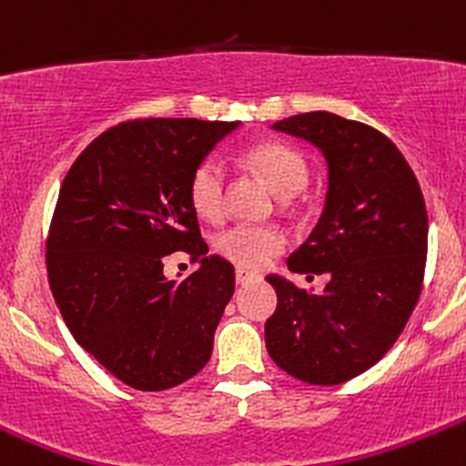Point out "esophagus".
I'll list each match as a JSON object with an SVG mask.
<instances>
[{
  "label": "esophagus",
  "mask_w": 466,
  "mask_h": 466,
  "mask_svg": "<svg viewBox=\"0 0 466 466\" xmlns=\"http://www.w3.org/2000/svg\"><path fill=\"white\" fill-rule=\"evenodd\" d=\"M237 284H248V282H252V279H257V275L255 273H250V270H246V268H237Z\"/></svg>",
  "instance_id": "esophagus-1"
}]
</instances>
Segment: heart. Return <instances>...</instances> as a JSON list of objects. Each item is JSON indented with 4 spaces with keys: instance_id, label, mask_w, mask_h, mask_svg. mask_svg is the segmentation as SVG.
<instances>
[{
    "instance_id": "heart-1",
    "label": "heart",
    "mask_w": 466,
    "mask_h": 466,
    "mask_svg": "<svg viewBox=\"0 0 466 466\" xmlns=\"http://www.w3.org/2000/svg\"><path fill=\"white\" fill-rule=\"evenodd\" d=\"M246 164L282 198L307 187L309 166L291 146L278 141L257 143L246 150ZM188 198L198 216L223 218L228 205V166L218 157H207L196 166L188 182ZM287 248V234L275 225H234L216 238V250L243 268H264Z\"/></svg>"
}]
</instances>
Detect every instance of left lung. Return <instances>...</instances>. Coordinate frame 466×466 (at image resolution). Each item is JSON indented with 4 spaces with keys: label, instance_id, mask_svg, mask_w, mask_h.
Returning a JSON list of instances; mask_svg holds the SVG:
<instances>
[{
    "label": "left lung",
    "instance_id": "1",
    "mask_svg": "<svg viewBox=\"0 0 466 466\" xmlns=\"http://www.w3.org/2000/svg\"><path fill=\"white\" fill-rule=\"evenodd\" d=\"M273 129L314 143L328 161L325 209L287 259L293 273L328 275L320 293L268 275L278 309L266 348L289 376L341 385L380 362L423 289L428 214L421 187L382 132L337 113H298Z\"/></svg>",
    "mask_w": 466,
    "mask_h": 466
}]
</instances>
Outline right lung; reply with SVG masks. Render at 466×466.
Masks as SVG:
<instances>
[{
    "mask_svg": "<svg viewBox=\"0 0 466 466\" xmlns=\"http://www.w3.org/2000/svg\"><path fill=\"white\" fill-rule=\"evenodd\" d=\"M238 123L137 118L99 134L72 164L45 241L49 289L75 341L113 378L164 391L202 371L234 293V268L200 234L196 166ZM184 249L201 268L163 275Z\"/></svg>",
    "mask_w": 466,
    "mask_h": 466,
    "instance_id": "obj_1",
    "label": "right lung"
}]
</instances>
